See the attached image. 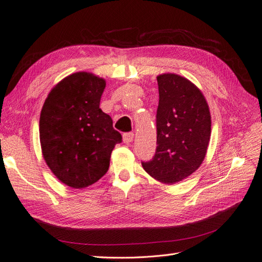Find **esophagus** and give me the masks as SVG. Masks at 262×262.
I'll list each match as a JSON object with an SVG mask.
<instances>
[{
  "instance_id": "obj_1",
  "label": "esophagus",
  "mask_w": 262,
  "mask_h": 262,
  "mask_svg": "<svg viewBox=\"0 0 262 262\" xmlns=\"http://www.w3.org/2000/svg\"><path fill=\"white\" fill-rule=\"evenodd\" d=\"M133 138H134V134L132 132H129V133H124L122 136V141L123 143H131V142L133 141Z\"/></svg>"
}]
</instances>
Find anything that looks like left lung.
<instances>
[{"mask_svg":"<svg viewBox=\"0 0 262 262\" xmlns=\"http://www.w3.org/2000/svg\"><path fill=\"white\" fill-rule=\"evenodd\" d=\"M157 147L152 161L142 163L150 177L173 185L202 164L211 138V114L202 92L175 73L157 77Z\"/></svg>","mask_w":262,"mask_h":262,"instance_id":"8db88e82","label":"left lung"}]
</instances>
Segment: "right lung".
Instances as JSON below:
<instances>
[{
  "mask_svg": "<svg viewBox=\"0 0 262 262\" xmlns=\"http://www.w3.org/2000/svg\"><path fill=\"white\" fill-rule=\"evenodd\" d=\"M106 81L90 72L63 78L48 94L40 113L39 136L43 160L63 184L83 189L109 168L122 137L99 108Z\"/></svg>",
  "mask_w": 262,
  "mask_h": 262,
  "instance_id": "obj_1",
  "label": "right lung"
}]
</instances>
